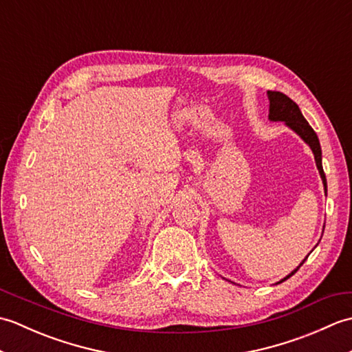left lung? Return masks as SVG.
<instances>
[{"label":"left lung","instance_id":"8db88e82","mask_svg":"<svg viewBox=\"0 0 352 352\" xmlns=\"http://www.w3.org/2000/svg\"><path fill=\"white\" fill-rule=\"evenodd\" d=\"M267 98H269V119L271 121H281V122H286V125L289 129L294 130L298 136H300L305 144H307L313 154H315V162H316V166L320 174V178H322V183H324V189H325V195H327V178L324 174V169H322V151H320V144H319V139L316 136L315 130L311 129L310 124L305 121V118L302 116L300 107H298V104L295 101H292L287 95H284L281 92H272V91H267ZM309 257V256H307ZM305 257L300 266H298L295 271H292L286 278H283L278 283L286 281L287 278H290L292 275H294L298 269H300L304 261L307 260Z\"/></svg>","mask_w":352,"mask_h":352}]
</instances>
